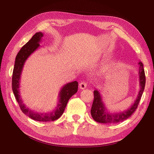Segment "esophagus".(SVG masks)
Listing matches in <instances>:
<instances>
[{
    "mask_svg": "<svg viewBox=\"0 0 154 154\" xmlns=\"http://www.w3.org/2000/svg\"><path fill=\"white\" fill-rule=\"evenodd\" d=\"M86 87H87V83H85L84 82H81L80 83V85H79V87H80V89H85Z\"/></svg>",
    "mask_w": 154,
    "mask_h": 154,
    "instance_id": "obj_1",
    "label": "esophagus"
}]
</instances>
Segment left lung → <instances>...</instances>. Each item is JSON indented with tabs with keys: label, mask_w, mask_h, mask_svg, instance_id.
I'll return each mask as SVG.
<instances>
[{
	"label": "left lung",
	"mask_w": 154,
	"mask_h": 154,
	"mask_svg": "<svg viewBox=\"0 0 154 154\" xmlns=\"http://www.w3.org/2000/svg\"><path fill=\"white\" fill-rule=\"evenodd\" d=\"M139 76L140 90L139 91V94L134 103L127 110L115 113L110 112L106 108L103 101L102 100V97L99 91L95 90L94 91V97L91 107V113L92 118L96 122L101 123H116L122 122L130 117L132 114H134V112L136 111L139 101H140L141 98L146 82L145 74H144L143 65L141 62L139 63Z\"/></svg>",
	"instance_id": "8db88e82"
}]
</instances>
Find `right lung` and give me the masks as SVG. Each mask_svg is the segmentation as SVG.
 I'll use <instances>...</instances> for the list:
<instances>
[{
	"label": "right lung",
	"mask_w": 154,
	"mask_h": 154,
	"mask_svg": "<svg viewBox=\"0 0 154 154\" xmlns=\"http://www.w3.org/2000/svg\"><path fill=\"white\" fill-rule=\"evenodd\" d=\"M43 36L44 34L42 32H36L28 41V42L23 46L18 53L13 71L12 90L23 113L33 120L47 122L57 120L62 115L69 100L78 91V83L74 81L68 83L62 87L58 95L59 100L57 106L54 110L49 112H38L32 110L24 103L20 97L19 91L20 80L22 69L26 60L40 46L39 43Z\"/></svg>",
	"instance_id": "1"
}]
</instances>
